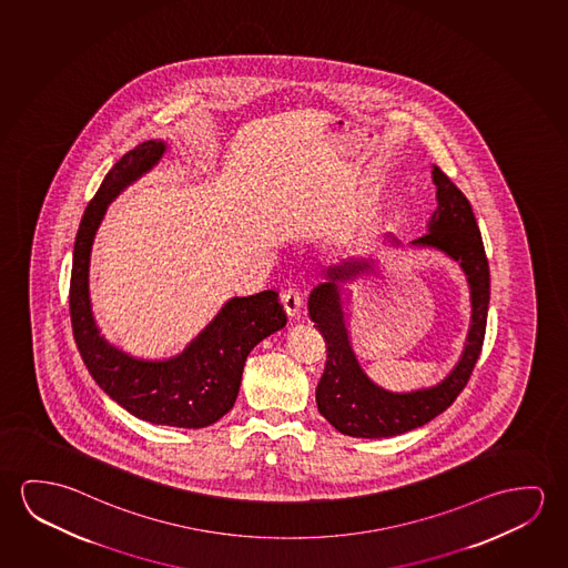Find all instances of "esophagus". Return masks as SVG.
Wrapping results in <instances>:
<instances>
[{"label":"esophagus","instance_id":"esophagus-1","mask_svg":"<svg viewBox=\"0 0 568 568\" xmlns=\"http://www.w3.org/2000/svg\"><path fill=\"white\" fill-rule=\"evenodd\" d=\"M281 303H283L285 313H287L291 318H295V316H298V313H301L303 297H301V293H298L297 288L288 287L281 293Z\"/></svg>","mask_w":568,"mask_h":568}]
</instances>
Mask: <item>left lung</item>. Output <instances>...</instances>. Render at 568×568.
Here are the masks:
<instances>
[{
  "label": "left lung",
  "instance_id": "left-lung-1",
  "mask_svg": "<svg viewBox=\"0 0 568 568\" xmlns=\"http://www.w3.org/2000/svg\"><path fill=\"white\" fill-rule=\"evenodd\" d=\"M438 206L428 220V234L410 244L435 247L460 263L470 285L471 324L460 362L435 387L410 393L385 392L362 372L349 346L348 331L341 303V281L354 280L374 270L372 263L346 262L328 270V281L308 297V315L326 342V364L316 385V405L324 419L342 435L382 438L403 435L423 427L453 405L471 369L480 358L489 303V265L480 227L470 202L448 176L433 166Z\"/></svg>",
  "mask_w": 568,
  "mask_h": 568
}]
</instances>
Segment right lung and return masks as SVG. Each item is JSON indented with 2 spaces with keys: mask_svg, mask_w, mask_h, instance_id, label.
I'll use <instances>...</instances> for the list:
<instances>
[{
  "mask_svg": "<svg viewBox=\"0 0 568 568\" xmlns=\"http://www.w3.org/2000/svg\"><path fill=\"white\" fill-rule=\"evenodd\" d=\"M165 149L163 141H145L131 149L110 169L84 210L72 253L70 323L90 376L123 409L155 425L202 428L234 407L247 354L283 328L287 315L275 291L234 297L183 354L165 362L131 358L100 336L88 295L92 242L108 204L158 165Z\"/></svg>",
  "mask_w": 568,
  "mask_h": 568,
  "instance_id": "add662e5",
  "label": "right lung"
}]
</instances>
